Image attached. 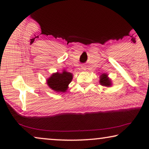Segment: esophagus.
<instances>
[{"label":"esophagus","mask_w":149,"mask_h":149,"mask_svg":"<svg viewBox=\"0 0 149 149\" xmlns=\"http://www.w3.org/2000/svg\"><path fill=\"white\" fill-rule=\"evenodd\" d=\"M82 70H86V67H85V66H82Z\"/></svg>","instance_id":"34e87169"}]
</instances>
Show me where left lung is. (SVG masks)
Listing matches in <instances>:
<instances>
[{
    "mask_svg": "<svg viewBox=\"0 0 149 149\" xmlns=\"http://www.w3.org/2000/svg\"><path fill=\"white\" fill-rule=\"evenodd\" d=\"M100 83L102 85H104L106 87H109L111 85V81L107 77V75L102 74L100 76Z\"/></svg>",
    "mask_w": 149,
    "mask_h": 149,
    "instance_id": "1",
    "label": "left lung"
}]
</instances>
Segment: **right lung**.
I'll list each match as a JSON object with an SVG mask.
<instances>
[{
    "mask_svg": "<svg viewBox=\"0 0 149 149\" xmlns=\"http://www.w3.org/2000/svg\"><path fill=\"white\" fill-rule=\"evenodd\" d=\"M71 73L63 72L61 74L57 72L51 75L47 80V84L50 88L57 92H65L68 85L72 79Z\"/></svg>",
    "mask_w": 149,
    "mask_h": 149,
    "instance_id": "add662e5",
    "label": "right lung"
}]
</instances>
